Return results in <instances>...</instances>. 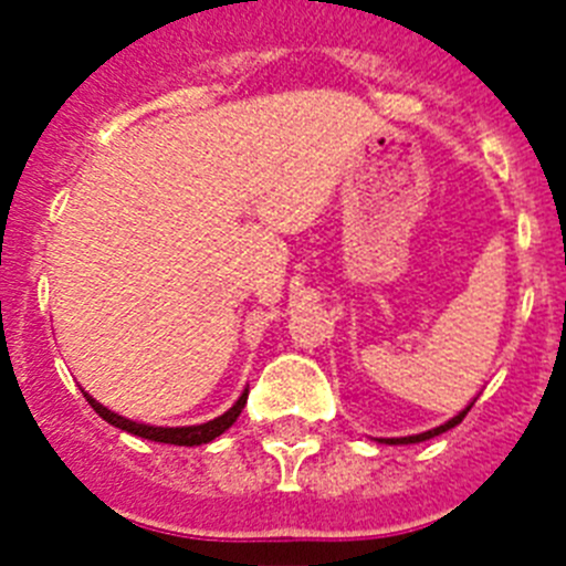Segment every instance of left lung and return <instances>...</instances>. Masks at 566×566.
Segmentation results:
<instances>
[{"instance_id": "1", "label": "left lung", "mask_w": 566, "mask_h": 566, "mask_svg": "<svg viewBox=\"0 0 566 566\" xmlns=\"http://www.w3.org/2000/svg\"><path fill=\"white\" fill-rule=\"evenodd\" d=\"M473 402H476V399H473ZM473 402H470V405H473ZM470 405H468V408H464V411H459L457 417H451V419H448V422H444V424H439V428H431V431H424V433H413V437H399V439H379V442H385V444H417V442H424V439H433V437H439V433H444V431H451V428H457V424L462 422L464 417H468Z\"/></svg>"}]
</instances>
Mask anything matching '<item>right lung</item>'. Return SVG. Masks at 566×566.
<instances>
[{
  "label": "right lung",
  "instance_id": "right-lung-1",
  "mask_svg": "<svg viewBox=\"0 0 566 566\" xmlns=\"http://www.w3.org/2000/svg\"><path fill=\"white\" fill-rule=\"evenodd\" d=\"M247 397H249V388H243V394H240V397H238V402H234L227 413L209 419V422H203V424H184V428H158V424L133 422V419L122 417V413L109 411V408H104V405L98 402V399H93L87 391H84V399H87V402L93 405V411H96L98 417L104 419V422H109V424H113V428H118V431H127V433H133V437L149 439V442L184 444V448H195V444H207V442H212V439L221 437L223 431H229V428H232V424H234V419L240 417V411H243V405H247Z\"/></svg>",
  "mask_w": 566,
  "mask_h": 566
}]
</instances>
